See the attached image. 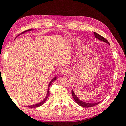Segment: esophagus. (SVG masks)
<instances>
[{"label":"esophagus","mask_w":126,"mask_h":126,"mask_svg":"<svg viewBox=\"0 0 126 126\" xmlns=\"http://www.w3.org/2000/svg\"><path fill=\"white\" fill-rule=\"evenodd\" d=\"M60 71L61 72V73H62L63 74H65V73H66V72H67V70H66V69L65 68H62L61 69Z\"/></svg>","instance_id":"esophagus-1"}]
</instances>
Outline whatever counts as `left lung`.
Here are the masks:
<instances>
[{
    "label": "left lung",
    "instance_id": "obj_1",
    "mask_svg": "<svg viewBox=\"0 0 126 126\" xmlns=\"http://www.w3.org/2000/svg\"><path fill=\"white\" fill-rule=\"evenodd\" d=\"M94 36L95 37H96V38H97L98 39L100 40V41H103L104 42H106L107 43H108L109 45V42H108L107 40L105 38H104L103 37L101 36V35H100V34L96 33V32H94ZM71 94H72V96H73V97L74 99V100L76 102L79 104V105L80 106H82V107H85V108H88V107H94L95 106H96L98 104L100 103V102H97V103H85V102H83L82 101H81L79 100V99L77 97V96L75 95V94L74 93L73 90L72 89L71 90Z\"/></svg>",
    "mask_w": 126,
    "mask_h": 126
}]
</instances>
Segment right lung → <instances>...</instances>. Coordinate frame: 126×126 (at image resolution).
Here are the masks:
<instances>
[{
	"label": "right lung",
	"instance_id": "1",
	"mask_svg": "<svg viewBox=\"0 0 126 126\" xmlns=\"http://www.w3.org/2000/svg\"><path fill=\"white\" fill-rule=\"evenodd\" d=\"M32 30V29H29V30H26V31H25L23 32L22 33H24L25 32H26V31H31V30ZM56 79V76L55 77H54V78H53V79L51 80V82L49 83V86H48V89H47L48 90H47V94L46 97H45V98L44 99V100H43V101H42V102H41L39 103H37V104H34V105H31V106H26V107H30V108H35V107H39V106H42L43 104H44V103L45 102V101H47V99L48 97H49V95H50V92H49V88H50V85H51V84L53 82V81H55Z\"/></svg>",
	"mask_w": 126,
	"mask_h": 126
}]
</instances>
